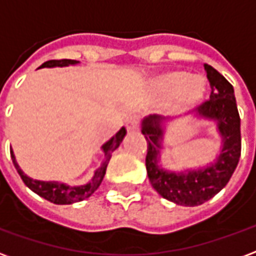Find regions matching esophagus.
Returning <instances> with one entry per match:
<instances>
[{"mask_svg":"<svg viewBox=\"0 0 256 256\" xmlns=\"http://www.w3.org/2000/svg\"><path fill=\"white\" fill-rule=\"evenodd\" d=\"M138 124H140V118L137 115H133V116H130L128 119V123H126V126H128V130H137L138 128Z\"/></svg>","mask_w":256,"mask_h":256,"instance_id":"34e87169","label":"esophagus"}]
</instances>
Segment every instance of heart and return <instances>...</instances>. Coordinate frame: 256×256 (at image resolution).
Wrapping results in <instances>:
<instances>
[{
  "label": "heart",
  "mask_w": 256,
  "mask_h": 256,
  "mask_svg": "<svg viewBox=\"0 0 256 256\" xmlns=\"http://www.w3.org/2000/svg\"><path fill=\"white\" fill-rule=\"evenodd\" d=\"M155 89L163 100L177 98L180 108L194 106L206 93V82L202 78H192L186 72H170L155 80Z\"/></svg>",
  "instance_id": "b5f03b06"
}]
</instances>
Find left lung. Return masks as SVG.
<instances>
[{
    "mask_svg": "<svg viewBox=\"0 0 256 256\" xmlns=\"http://www.w3.org/2000/svg\"><path fill=\"white\" fill-rule=\"evenodd\" d=\"M204 70L211 86V94L210 100L196 108L194 118L211 120L216 124L222 138V148L214 162L207 166L180 172L166 170L160 164L166 118L150 115L142 120L141 128L148 144L145 164L150 185L163 198L185 207L206 203L225 188L236 170L242 154L240 115L233 86L208 64H204Z\"/></svg>",
    "mask_w": 256,
    "mask_h": 256,
    "instance_id": "8db88e82",
    "label": "left lung"
}]
</instances>
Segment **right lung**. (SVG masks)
<instances>
[{
  "label": "right lung",
  "mask_w": 256,
  "mask_h": 256,
  "mask_svg": "<svg viewBox=\"0 0 256 256\" xmlns=\"http://www.w3.org/2000/svg\"><path fill=\"white\" fill-rule=\"evenodd\" d=\"M78 63L79 62H76V60H68V58H63V60H49L46 63L42 64L40 68L67 67V66H75V64ZM124 136H126V128H122L111 140H108L106 144L101 146V150L104 152V160L101 163V166L96 170L94 176H93V178L90 180L89 182L84 184V185H80V186H70V185H66V184L58 182V181H38V180H32V178L27 177L24 172H23V170L19 167L18 162H16V158H14V150H10V156H12V160H14L16 170L19 172L20 178L23 180L26 186H28L32 192H36L41 198L49 200L50 203L72 204L90 198L97 190V188L101 185L102 178L106 176V166L110 163L112 152L120 145V142L124 138Z\"/></svg>",
  "instance_id": "add662e5"
}]
</instances>
